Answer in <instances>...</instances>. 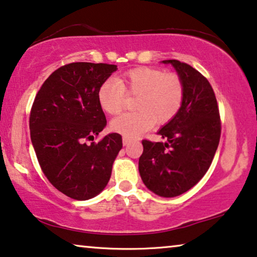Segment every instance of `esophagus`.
Here are the masks:
<instances>
[{
	"instance_id": "esophagus-1",
	"label": "esophagus",
	"mask_w": 257,
	"mask_h": 257,
	"mask_svg": "<svg viewBox=\"0 0 257 257\" xmlns=\"http://www.w3.org/2000/svg\"><path fill=\"white\" fill-rule=\"evenodd\" d=\"M130 143H131V139L127 138V137H124V138H122V145H124V146L128 145Z\"/></svg>"
}]
</instances>
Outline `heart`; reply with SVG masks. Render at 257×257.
<instances>
[{
  "mask_svg": "<svg viewBox=\"0 0 257 257\" xmlns=\"http://www.w3.org/2000/svg\"><path fill=\"white\" fill-rule=\"evenodd\" d=\"M137 97L135 112L122 114L111 122L112 131L136 138L156 124L173 120L184 104L185 84L178 73L140 66L122 73L117 80H105L98 89L103 111L117 115L124 110L126 98Z\"/></svg>",
  "mask_w": 257,
  "mask_h": 257,
  "instance_id": "heart-1",
  "label": "heart"
}]
</instances>
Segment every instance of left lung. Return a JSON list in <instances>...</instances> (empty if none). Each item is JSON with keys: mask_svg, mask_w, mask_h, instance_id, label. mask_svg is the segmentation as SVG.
I'll list each match as a JSON object with an SVG mask.
<instances>
[{"mask_svg": "<svg viewBox=\"0 0 257 257\" xmlns=\"http://www.w3.org/2000/svg\"><path fill=\"white\" fill-rule=\"evenodd\" d=\"M172 64L185 84L184 104L173 120L160 130L166 143L144 139L139 173L157 195L173 198L201 180L219 146L221 119L213 87L198 70L177 59Z\"/></svg>", "mask_w": 257, "mask_h": 257, "instance_id": "1", "label": "left lung"}]
</instances>
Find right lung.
Here are the masks:
<instances>
[{"label":"right lung","instance_id":"right-lung-1","mask_svg":"<svg viewBox=\"0 0 257 257\" xmlns=\"http://www.w3.org/2000/svg\"><path fill=\"white\" fill-rule=\"evenodd\" d=\"M117 65L77 62L48 77L31 106V143L43 173L59 192L87 200L103 191L122 147L121 136L111 133L87 146L106 125L98 89Z\"/></svg>","mask_w":257,"mask_h":257}]
</instances>
